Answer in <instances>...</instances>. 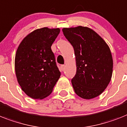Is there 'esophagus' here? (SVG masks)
<instances>
[{
    "mask_svg": "<svg viewBox=\"0 0 127 127\" xmlns=\"http://www.w3.org/2000/svg\"><path fill=\"white\" fill-rule=\"evenodd\" d=\"M65 65H62L61 66H60V68H61L62 71H64L65 70Z\"/></svg>",
    "mask_w": 127,
    "mask_h": 127,
    "instance_id": "esophagus-1",
    "label": "esophagus"
}]
</instances>
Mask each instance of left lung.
I'll list each match as a JSON object with an SVG mask.
<instances>
[{
  "instance_id": "1",
  "label": "left lung",
  "mask_w": 127,
  "mask_h": 127,
  "mask_svg": "<svg viewBox=\"0 0 127 127\" xmlns=\"http://www.w3.org/2000/svg\"><path fill=\"white\" fill-rule=\"evenodd\" d=\"M62 31L75 51L76 72L71 83L75 94L85 99L99 96L112 75L110 48L100 35L88 27L64 28Z\"/></svg>"
}]
</instances>
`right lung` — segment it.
I'll list each match as a JSON object with an SVG mask.
<instances>
[{
    "mask_svg": "<svg viewBox=\"0 0 127 127\" xmlns=\"http://www.w3.org/2000/svg\"><path fill=\"white\" fill-rule=\"evenodd\" d=\"M59 28L47 27L34 30L23 39L17 50L15 69L22 90L34 99H43L52 93L61 73L51 46Z\"/></svg>",
    "mask_w": 127,
    "mask_h": 127,
    "instance_id": "add662e5",
    "label": "right lung"
}]
</instances>
